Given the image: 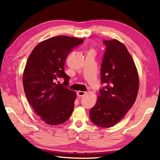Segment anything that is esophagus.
I'll use <instances>...</instances> for the list:
<instances>
[{"instance_id": "esophagus-1", "label": "esophagus", "mask_w": 160, "mask_h": 160, "mask_svg": "<svg viewBox=\"0 0 160 160\" xmlns=\"http://www.w3.org/2000/svg\"><path fill=\"white\" fill-rule=\"evenodd\" d=\"M86 94H87L86 92H84V91H78V93H77L78 96V97H80V98L82 97V96H84Z\"/></svg>"}]
</instances>
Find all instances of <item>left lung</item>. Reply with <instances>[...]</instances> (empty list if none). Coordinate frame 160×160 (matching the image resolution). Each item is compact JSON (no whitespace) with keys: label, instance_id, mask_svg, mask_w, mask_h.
I'll return each instance as SVG.
<instances>
[{"label":"left lung","instance_id":"left-lung-1","mask_svg":"<svg viewBox=\"0 0 160 160\" xmlns=\"http://www.w3.org/2000/svg\"><path fill=\"white\" fill-rule=\"evenodd\" d=\"M106 51L101 67V81L106 86L99 91L96 105L90 110L93 124L113 127L132 107L138 96L139 76L133 60L123 43L104 40Z\"/></svg>","mask_w":160,"mask_h":160}]
</instances>
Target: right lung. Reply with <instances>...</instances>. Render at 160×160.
Returning a JSON list of instances; mask_svg holds the SVG:
<instances>
[{
    "mask_svg": "<svg viewBox=\"0 0 160 160\" xmlns=\"http://www.w3.org/2000/svg\"><path fill=\"white\" fill-rule=\"evenodd\" d=\"M82 38L58 36L40 42L33 49L24 69V91L30 105L40 120L49 125L64 123L73 111L76 93L57 80L69 76L64 72V62L73 47Z\"/></svg>",
    "mask_w": 160,
    "mask_h": 160,
    "instance_id": "obj_1",
    "label": "right lung"
}]
</instances>
